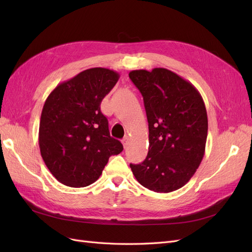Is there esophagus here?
<instances>
[{
    "label": "esophagus",
    "mask_w": 252,
    "mask_h": 252,
    "mask_svg": "<svg viewBox=\"0 0 252 252\" xmlns=\"http://www.w3.org/2000/svg\"><path fill=\"white\" fill-rule=\"evenodd\" d=\"M122 143H123V146H124V148H127V146H128V144H129V136H125V138L122 140Z\"/></svg>",
    "instance_id": "esophagus-1"
}]
</instances>
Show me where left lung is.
I'll list each match as a JSON object with an SVG mask.
<instances>
[{
    "label": "left lung",
    "instance_id": "1",
    "mask_svg": "<svg viewBox=\"0 0 252 252\" xmlns=\"http://www.w3.org/2000/svg\"><path fill=\"white\" fill-rule=\"evenodd\" d=\"M129 78L143 95L149 129L148 155L130 168L149 190L174 191L191 179L205 154L208 119L202 95L166 68L132 70Z\"/></svg>",
    "mask_w": 252,
    "mask_h": 252
}]
</instances>
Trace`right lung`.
<instances>
[{
    "mask_svg": "<svg viewBox=\"0 0 252 252\" xmlns=\"http://www.w3.org/2000/svg\"><path fill=\"white\" fill-rule=\"evenodd\" d=\"M120 74L107 68L86 69L51 91L41 114L39 145L47 168L60 183L85 187L94 183L123 145L110 136L101 102Z\"/></svg>",
    "mask_w": 252,
    "mask_h": 252,
    "instance_id": "add662e5",
    "label": "right lung"
}]
</instances>
